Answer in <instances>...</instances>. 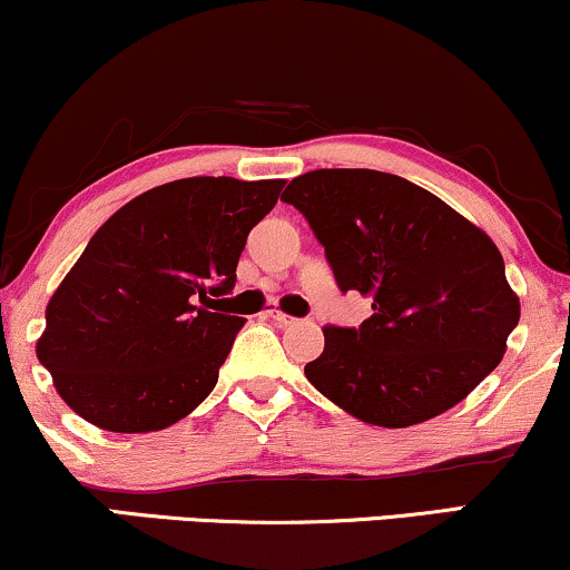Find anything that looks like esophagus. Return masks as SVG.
Segmentation results:
<instances>
[{"label": "esophagus", "instance_id": "obj_1", "mask_svg": "<svg viewBox=\"0 0 570 570\" xmlns=\"http://www.w3.org/2000/svg\"><path fill=\"white\" fill-rule=\"evenodd\" d=\"M265 318L276 321L278 326H292V324H297V318H294V315H286L284 311H278V307H267Z\"/></svg>", "mask_w": 570, "mask_h": 570}]
</instances>
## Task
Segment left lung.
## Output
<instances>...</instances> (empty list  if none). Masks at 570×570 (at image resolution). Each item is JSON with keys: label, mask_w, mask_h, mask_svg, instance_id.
Here are the masks:
<instances>
[{"label": "left lung", "mask_w": 570, "mask_h": 570, "mask_svg": "<svg viewBox=\"0 0 570 570\" xmlns=\"http://www.w3.org/2000/svg\"><path fill=\"white\" fill-rule=\"evenodd\" d=\"M281 198L311 223L340 289L372 297V318L324 326V353L305 366L328 401L361 422L411 428L499 366L520 299L489 233L376 169H315Z\"/></svg>", "instance_id": "8db88e82"}]
</instances>
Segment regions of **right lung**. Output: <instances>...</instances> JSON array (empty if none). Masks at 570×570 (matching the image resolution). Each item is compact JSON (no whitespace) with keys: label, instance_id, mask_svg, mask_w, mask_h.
Here are the masks:
<instances>
[{"label":"right lung","instance_id":"right-lung-1","mask_svg":"<svg viewBox=\"0 0 570 570\" xmlns=\"http://www.w3.org/2000/svg\"><path fill=\"white\" fill-rule=\"evenodd\" d=\"M284 180L185 177L114 212L47 303L37 358L111 433L180 422L217 385L244 318L215 311ZM225 299V297H223Z\"/></svg>","mask_w":570,"mask_h":570}]
</instances>
